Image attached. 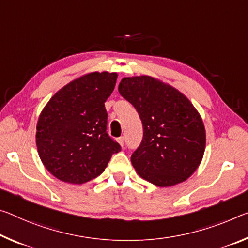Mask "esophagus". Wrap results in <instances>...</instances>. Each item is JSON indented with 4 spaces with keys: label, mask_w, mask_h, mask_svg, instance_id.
<instances>
[{
    "label": "esophagus",
    "mask_w": 248,
    "mask_h": 248,
    "mask_svg": "<svg viewBox=\"0 0 248 248\" xmlns=\"http://www.w3.org/2000/svg\"><path fill=\"white\" fill-rule=\"evenodd\" d=\"M117 141H118V142H119V144L121 145V147H124V137H119V138L117 139Z\"/></svg>",
    "instance_id": "1"
}]
</instances>
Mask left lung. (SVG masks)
<instances>
[{"label": "left lung", "instance_id": "obj_1", "mask_svg": "<svg viewBox=\"0 0 248 248\" xmlns=\"http://www.w3.org/2000/svg\"><path fill=\"white\" fill-rule=\"evenodd\" d=\"M143 125V138L131 163L141 178L166 187L194 173L205 150V128L191 101L151 76L124 77L118 87Z\"/></svg>", "mask_w": 248, "mask_h": 248}]
</instances>
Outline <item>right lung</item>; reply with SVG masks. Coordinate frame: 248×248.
<instances>
[{
    "mask_svg": "<svg viewBox=\"0 0 248 248\" xmlns=\"http://www.w3.org/2000/svg\"><path fill=\"white\" fill-rule=\"evenodd\" d=\"M117 73H89L55 93L39 115L36 145L43 164L55 178L82 184L105 171L119 143L107 133L105 103Z\"/></svg>",
    "mask_w": 248,
    "mask_h": 248,
    "instance_id": "add662e5",
    "label": "right lung"
}]
</instances>
